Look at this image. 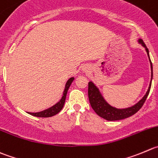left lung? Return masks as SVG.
Wrapping results in <instances>:
<instances>
[{
  "label": "left lung",
  "instance_id": "obj_1",
  "mask_svg": "<svg viewBox=\"0 0 158 158\" xmlns=\"http://www.w3.org/2000/svg\"><path fill=\"white\" fill-rule=\"evenodd\" d=\"M138 42H139V44H141L145 48L146 51L148 52V57H149L150 63H151V82H150L149 88H148L147 93L143 97V98L141 100H139L136 104L131 106V107L126 108V109H117V108L113 107V106H110L105 100L103 96L102 95L101 92L99 91V89L94 85V83L92 81L88 82V98H89V102L91 108L94 109V111L96 112L97 115H98L99 116L105 118V119L109 120V121H115V120H120L123 119V118H128V117L134 115L135 113H136L141 109L143 105L145 102V101L147 99V98H148V94H149L151 87V81H152L153 78L152 63H151V59H150L149 50H148V49L146 46L145 43L140 39L138 40Z\"/></svg>",
  "mask_w": 158,
  "mask_h": 158
}]
</instances>
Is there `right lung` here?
<instances>
[{
  "label": "right lung",
  "instance_id": "add662e5",
  "mask_svg": "<svg viewBox=\"0 0 158 158\" xmlns=\"http://www.w3.org/2000/svg\"><path fill=\"white\" fill-rule=\"evenodd\" d=\"M74 80V77H70L68 81H67L65 85V88H64V93H63V96L61 98L60 100L57 103H56L54 106H52V107L49 108L47 109H45V110L41 111V112H28L30 115H33V116L36 117H43V118H47V117H51L53 116V115H56L57 113H59L61 111V109H63L64 106V103H65L66 97H67V93L68 91L69 88H70V85L73 82V81Z\"/></svg>",
  "mask_w": 158,
  "mask_h": 158
}]
</instances>
